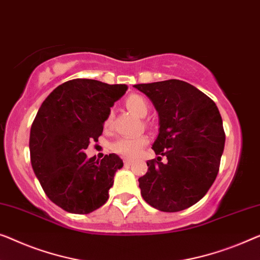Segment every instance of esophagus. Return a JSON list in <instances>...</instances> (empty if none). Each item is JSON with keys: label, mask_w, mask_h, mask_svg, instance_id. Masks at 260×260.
Here are the masks:
<instances>
[{"label": "esophagus", "mask_w": 260, "mask_h": 260, "mask_svg": "<svg viewBox=\"0 0 260 260\" xmlns=\"http://www.w3.org/2000/svg\"><path fill=\"white\" fill-rule=\"evenodd\" d=\"M134 163V160H131V159H124V164L125 165H131Z\"/></svg>", "instance_id": "esophagus-1"}]
</instances>
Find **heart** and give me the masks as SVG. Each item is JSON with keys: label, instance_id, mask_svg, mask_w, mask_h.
Returning a JSON list of instances; mask_svg holds the SVG:
<instances>
[{"label": "heart", "instance_id": "1", "mask_svg": "<svg viewBox=\"0 0 260 260\" xmlns=\"http://www.w3.org/2000/svg\"><path fill=\"white\" fill-rule=\"evenodd\" d=\"M125 107L127 110L134 112L135 115L139 117H145L149 112V104L146 100L141 95L133 93L125 100ZM112 117L109 115L104 122V126L109 129L111 125ZM149 143V138L146 136H139L135 138H118L115 142H112L111 150L118 155H121L125 158H135L141 153L142 149Z\"/></svg>", "mask_w": 260, "mask_h": 260}]
</instances>
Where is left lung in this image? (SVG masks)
Masks as SVG:
<instances>
[{"label":"left lung","mask_w":260,"mask_h":260,"mask_svg":"<svg viewBox=\"0 0 260 260\" xmlns=\"http://www.w3.org/2000/svg\"><path fill=\"white\" fill-rule=\"evenodd\" d=\"M135 88L145 93L159 117L152 149L165 156L146 161L138 178L144 201L159 211L177 212L204 197L219 171L225 145L223 121L216 103L184 81L168 80Z\"/></svg>","instance_id":"8db88e82"}]
</instances>
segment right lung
<instances>
[{
	"label": "right lung",
	"mask_w": 260,
	"mask_h": 260,
	"mask_svg": "<svg viewBox=\"0 0 260 260\" xmlns=\"http://www.w3.org/2000/svg\"><path fill=\"white\" fill-rule=\"evenodd\" d=\"M125 84L76 78L58 85L34 119L29 149L32 170L52 203L67 212L85 214L105 204L123 160L84 153L99 141L110 108L125 93Z\"/></svg>",
	"instance_id": "obj_1"
}]
</instances>
